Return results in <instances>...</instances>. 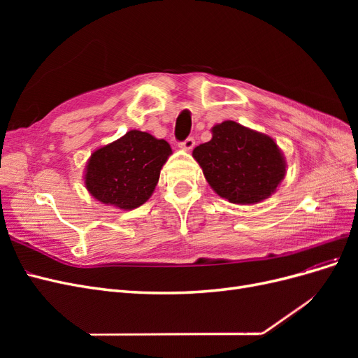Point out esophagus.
Returning <instances> with one entry per match:
<instances>
[{
    "instance_id": "esophagus-1",
    "label": "esophagus",
    "mask_w": 358,
    "mask_h": 358,
    "mask_svg": "<svg viewBox=\"0 0 358 358\" xmlns=\"http://www.w3.org/2000/svg\"><path fill=\"white\" fill-rule=\"evenodd\" d=\"M194 145H196V140H194L192 137H188L185 142H182L179 146L183 149V150H191L194 148Z\"/></svg>"
}]
</instances>
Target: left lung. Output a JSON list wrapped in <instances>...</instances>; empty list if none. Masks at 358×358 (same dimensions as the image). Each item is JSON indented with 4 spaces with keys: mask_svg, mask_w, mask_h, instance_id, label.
Returning <instances> with one entry per match:
<instances>
[{
    "mask_svg": "<svg viewBox=\"0 0 358 358\" xmlns=\"http://www.w3.org/2000/svg\"><path fill=\"white\" fill-rule=\"evenodd\" d=\"M210 188L234 204H255L276 192L287 173L275 140L234 121L212 128V138L192 150Z\"/></svg>",
    "mask_w": 358,
    "mask_h": 358,
    "instance_id": "left-lung-1",
    "label": "left lung"
}]
</instances>
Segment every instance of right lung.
Returning <instances> with one entry per match:
<instances>
[{"label":"right lung","mask_w":358,"mask_h":358,"mask_svg":"<svg viewBox=\"0 0 358 358\" xmlns=\"http://www.w3.org/2000/svg\"><path fill=\"white\" fill-rule=\"evenodd\" d=\"M170 155L166 140L131 129L94 150L85 167V187L96 201L133 210L152 196Z\"/></svg>","instance_id":"add662e5"}]
</instances>
